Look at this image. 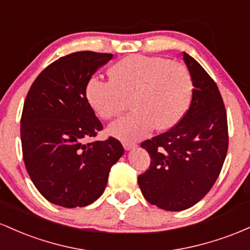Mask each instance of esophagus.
I'll return each mask as SVG.
<instances>
[{
    "mask_svg": "<svg viewBox=\"0 0 250 250\" xmlns=\"http://www.w3.org/2000/svg\"><path fill=\"white\" fill-rule=\"evenodd\" d=\"M123 146L126 151H130V150H133V148L137 147L136 144H131V143H123Z\"/></svg>",
    "mask_w": 250,
    "mask_h": 250,
    "instance_id": "1",
    "label": "esophagus"
}]
</instances>
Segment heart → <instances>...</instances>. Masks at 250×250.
<instances>
[{"mask_svg":"<svg viewBox=\"0 0 250 250\" xmlns=\"http://www.w3.org/2000/svg\"><path fill=\"white\" fill-rule=\"evenodd\" d=\"M108 75L110 80L92 77L86 98L105 120L118 116L131 98L133 111L108 126V133L125 143L145 138L155 126L159 131L172 128L191 103V75L169 59L130 55L114 63Z\"/></svg>","mask_w":250,"mask_h":250,"instance_id":"b5f03b06","label":"heart"}]
</instances>
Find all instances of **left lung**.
Instances as JSON below:
<instances>
[{
	"label": "left lung",
	"mask_w": 250,
	"mask_h": 250,
	"mask_svg": "<svg viewBox=\"0 0 250 250\" xmlns=\"http://www.w3.org/2000/svg\"><path fill=\"white\" fill-rule=\"evenodd\" d=\"M192 79L189 110L167 132L143 142L150 167L138 176L148 203L181 211L200 202L220 175L228 151V124L215 81L192 57L183 53Z\"/></svg>",
	"instance_id": "8db88e82"
}]
</instances>
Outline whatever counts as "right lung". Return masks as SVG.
<instances>
[{"instance_id":"obj_1","label":"right lung","mask_w":250,"mask_h":250,"mask_svg":"<svg viewBox=\"0 0 250 250\" xmlns=\"http://www.w3.org/2000/svg\"><path fill=\"white\" fill-rule=\"evenodd\" d=\"M113 54L77 52L50 63L33 83L21 117L28 175L50 203L86 207L103 195L112 165L124 153L119 140L83 144L103 130L86 85Z\"/></svg>"}]
</instances>
